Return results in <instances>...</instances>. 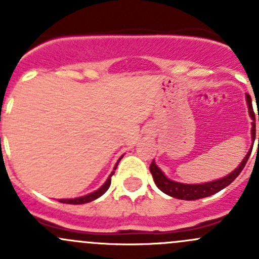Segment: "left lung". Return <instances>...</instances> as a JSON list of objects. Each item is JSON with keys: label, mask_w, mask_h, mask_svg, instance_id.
<instances>
[{"label": "left lung", "mask_w": 259, "mask_h": 259, "mask_svg": "<svg viewBox=\"0 0 259 259\" xmlns=\"http://www.w3.org/2000/svg\"><path fill=\"white\" fill-rule=\"evenodd\" d=\"M245 100H247L248 104V111H249L250 117H252V140L254 143L255 139V116L254 113H253V106H252V99L248 94H245ZM258 121H259V114H258ZM259 143V138H258ZM253 145L250 146L249 151L247 153V155L244 156V159L242 160V163L239 164L238 168L234 169L232 173H229L228 176L223 177L221 179H215L213 182L208 183H202V184H184V183L174 182V180L169 179L165 174L161 171V169L159 168L155 164V161L153 160V163L150 164V173L153 176L154 182H155L156 187L161 190L165 194L170 195V197L177 198V199H183V200H195L200 199V198L209 197V195L215 194L219 190L224 189L226 187H228L237 177L241 174V171L244 168L245 163H247L248 158L250 155V151H252Z\"/></svg>", "instance_id": "8db88e82"}]
</instances>
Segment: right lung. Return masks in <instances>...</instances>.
<instances>
[{"label":"right lung","instance_id":"obj_1","mask_svg":"<svg viewBox=\"0 0 259 259\" xmlns=\"http://www.w3.org/2000/svg\"><path fill=\"white\" fill-rule=\"evenodd\" d=\"M124 155L120 156V159L122 158ZM119 159V160H120ZM117 165V164H116ZM116 169V166L114 168V170ZM114 176V171H111V174L109 176V178L106 179V182L104 183L103 185H101L100 188H99L98 190H95V192L90 193V194H86L83 195V197H79V198H74V199H59L60 203H66V204H85V203H89V202H93V200L98 199L99 197H101V195L104 194V193L106 192V190L109 189V187H110L111 184V177Z\"/></svg>","mask_w":259,"mask_h":259}]
</instances>
